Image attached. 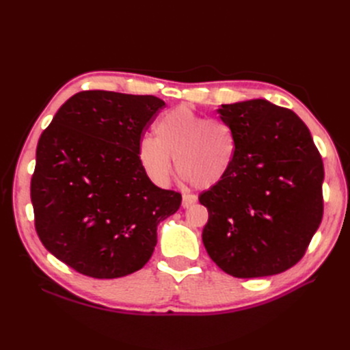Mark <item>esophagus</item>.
<instances>
[{"label": "esophagus", "instance_id": "34e87169", "mask_svg": "<svg viewBox=\"0 0 350 350\" xmlns=\"http://www.w3.org/2000/svg\"><path fill=\"white\" fill-rule=\"evenodd\" d=\"M194 203H197V196H194V194H184L183 196V207L184 208L193 206Z\"/></svg>", "mask_w": 350, "mask_h": 350}]
</instances>
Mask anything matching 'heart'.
Instances as JSON below:
<instances>
[{
  "mask_svg": "<svg viewBox=\"0 0 350 350\" xmlns=\"http://www.w3.org/2000/svg\"><path fill=\"white\" fill-rule=\"evenodd\" d=\"M154 135L144 134L137 159L152 181L166 185L174 161L184 179L200 188L220 184L234 165L238 144L232 126L181 105L165 112L154 124Z\"/></svg>",
  "mask_w": 350,
  "mask_h": 350,
  "instance_id": "b5f03b06",
  "label": "heart"
}]
</instances>
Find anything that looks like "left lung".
Listing matches in <instances>:
<instances>
[{"instance_id": "obj_1", "label": "left lung", "mask_w": 350, "mask_h": 350, "mask_svg": "<svg viewBox=\"0 0 350 350\" xmlns=\"http://www.w3.org/2000/svg\"><path fill=\"white\" fill-rule=\"evenodd\" d=\"M237 137L230 172L200 194L203 243L230 276L279 274L298 262L323 219L324 166L308 126L266 99L217 109Z\"/></svg>"}]
</instances>
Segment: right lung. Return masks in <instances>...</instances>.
Instances as JSON below:
<instances>
[{
    "label": "right lung",
    "mask_w": 350,
    "mask_h": 350,
    "mask_svg": "<svg viewBox=\"0 0 350 350\" xmlns=\"http://www.w3.org/2000/svg\"><path fill=\"white\" fill-rule=\"evenodd\" d=\"M156 96L107 90L76 93L58 109L36 147L30 183L44 247L96 279L122 278L152 257L157 225L181 194L156 187L137 159Z\"/></svg>",
    "instance_id": "add662e5"
}]
</instances>
